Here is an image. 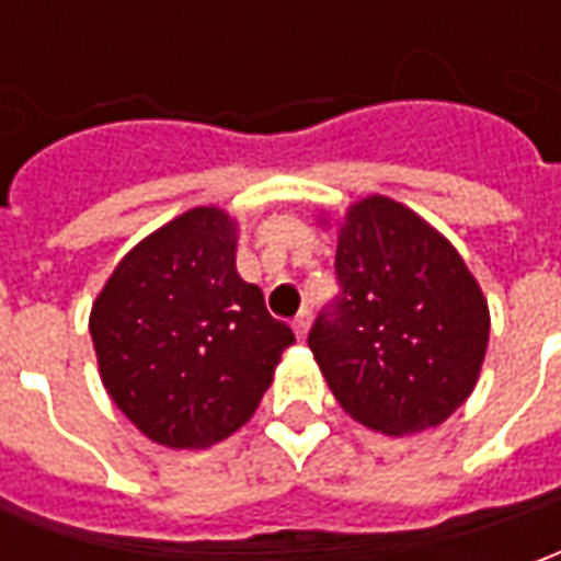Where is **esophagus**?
Returning a JSON list of instances; mask_svg holds the SVG:
<instances>
[{"instance_id":"esophagus-1","label":"esophagus","mask_w":561,"mask_h":561,"mask_svg":"<svg viewBox=\"0 0 561 561\" xmlns=\"http://www.w3.org/2000/svg\"><path fill=\"white\" fill-rule=\"evenodd\" d=\"M309 324H312V312L304 309L300 316L294 318V333H297V340H306V333H309Z\"/></svg>"}]
</instances>
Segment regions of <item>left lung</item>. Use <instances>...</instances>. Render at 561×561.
<instances>
[{"label": "left lung", "instance_id": "left-lung-1", "mask_svg": "<svg viewBox=\"0 0 561 561\" xmlns=\"http://www.w3.org/2000/svg\"><path fill=\"white\" fill-rule=\"evenodd\" d=\"M340 297L321 309L309 348L354 421L421 433L478 385L490 309L442 233L390 197L357 201L336 243Z\"/></svg>", "mask_w": 561, "mask_h": 561}]
</instances>
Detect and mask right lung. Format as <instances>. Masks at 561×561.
Listing matches in <instances>:
<instances>
[{
  "label": "right lung",
  "mask_w": 561,
  "mask_h": 561,
  "mask_svg": "<svg viewBox=\"0 0 561 561\" xmlns=\"http://www.w3.org/2000/svg\"><path fill=\"white\" fill-rule=\"evenodd\" d=\"M233 255L237 221L188 209L140 240L92 304L104 388L159 445L209 447L237 433L294 342Z\"/></svg>",
  "instance_id": "add662e5"
}]
</instances>
